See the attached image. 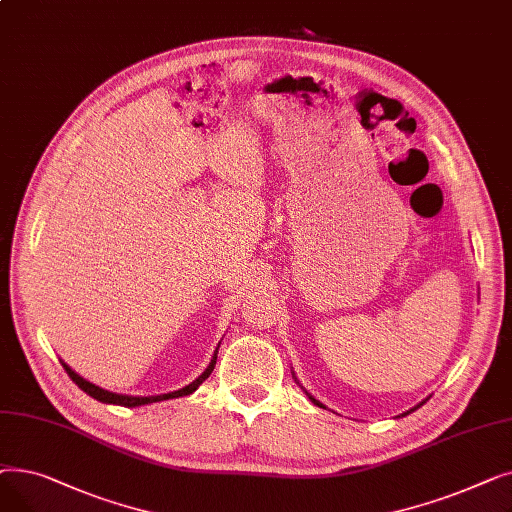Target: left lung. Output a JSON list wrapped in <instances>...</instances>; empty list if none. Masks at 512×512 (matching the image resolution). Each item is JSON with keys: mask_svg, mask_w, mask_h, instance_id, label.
Masks as SVG:
<instances>
[{"mask_svg": "<svg viewBox=\"0 0 512 512\" xmlns=\"http://www.w3.org/2000/svg\"><path fill=\"white\" fill-rule=\"evenodd\" d=\"M309 398H311V396H309ZM311 400L315 402V405H317V407H324V405H321V402H317L315 398H311ZM421 405H423V402H421ZM421 405H419V407H421ZM415 409H417V407H415ZM415 409H411V411H415ZM411 411H409V413H411ZM405 415H407V413H405Z\"/></svg>", "mask_w": 512, "mask_h": 512, "instance_id": "left-lung-1", "label": "left lung"}]
</instances>
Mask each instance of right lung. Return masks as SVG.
Masks as SVG:
<instances>
[{
	"label": "right lung",
	"mask_w": 512,
	"mask_h": 512,
	"mask_svg": "<svg viewBox=\"0 0 512 512\" xmlns=\"http://www.w3.org/2000/svg\"><path fill=\"white\" fill-rule=\"evenodd\" d=\"M220 348V346H218ZM215 361H218V351L213 353V359H211V363H209V367L199 375V378L195 380V382H191L188 386H184V388H180V390H176V392H170V394H159V396H126V394H116V392H107V390H103V388H99V386H95V384H91V382H87V380H83L80 378L78 373H74L64 361H62V365H64V369H66V373L70 375V380L80 388V390H85L89 396H93V398H97V400H101V402H107V405H120V407H141V405H151V402H159V400H170V398H180V396H188V394H193L207 378L211 375V371H213V367H215Z\"/></svg>",
	"instance_id": "add662e5"
}]
</instances>
